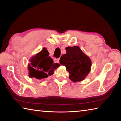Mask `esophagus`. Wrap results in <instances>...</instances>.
I'll return each instance as SVG.
<instances>
[{"label": "esophagus", "instance_id": "34e87169", "mask_svg": "<svg viewBox=\"0 0 121 121\" xmlns=\"http://www.w3.org/2000/svg\"><path fill=\"white\" fill-rule=\"evenodd\" d=\"M54 62L59 63V59H54Z\"/></svg>", "mask_w": 121, "mask_h": 121}]
</instances>
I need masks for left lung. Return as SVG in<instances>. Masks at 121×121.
<instances>
[{"label":"left lung","instance_id":"1","mask_svg":"<svg viewBox=\"0 0 121 121\" xmlns=\"http://www.w3.org/2000/svg\"><path fill=\"white\" fill-rule=\"evenodd\" d=\"M66 53L62 54L60 63L66 67L69 73V78L73 83L81 82L91 71L92 61L78 46L65 48Z\"/></svg>","mask_w":121,"mask_h":121}]
</instances>
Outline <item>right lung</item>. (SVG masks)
Here are the masks:
<instances>
[{
  "mask_svg": "<svg viewBox=\"0 0 121 121\" xmlns=\"http://www.w3.org/2000/svg\"><path fill=\"white\" fill-rule=\"evenodd\" d=\"M50 53L45 48L30 58L28 65L29 76L41 80L54 73L55 70L60 66L58 63H54L49 56Z\"/></svg>",
  "mask_w": 121,
  "mask_h": 121,
  "instance_id": "1",
  "label": "right lung"
}]
</instances>
